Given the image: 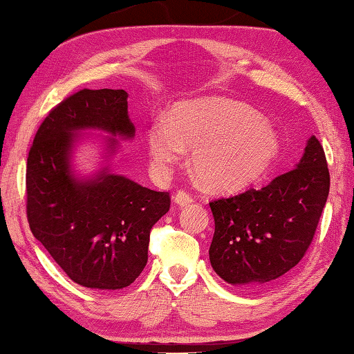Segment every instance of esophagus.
Instances as JSON below:
<instances>
[{"mask_svg": "<svg viewBox=\"0 0 354 354\" xmlns=\"http://www.w3.org/2000/svg\"><path fill=\"white\" fill-rule=\"evenodd\" d=\"M192 201H194V198H192L187 192H184V190H179L175 195V203L178 206H187Z\"/></svg>", "mask_w": 354, "mask_h": 354, "instance_id": "1", "label": "esophagus"}]
</instances>
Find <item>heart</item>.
<instances>
[{"instance_id": "1", "label": "heart", "mask_w": 354, "mask_h": 354, "mask_svg": "<svg viewBox=\"0 0 354 354\" xmlns=\"http://www.w3.org/2000/svg\"><path fill=\"white\" fill-rule=\"evenodd\" d=\"M192 151V167L206 187L237 192L259 181L281 154V137L248 104L223 97L178 106L171 118L159 117L147 131L149 160L158 175Z\"/></svg>"}]
</instances>
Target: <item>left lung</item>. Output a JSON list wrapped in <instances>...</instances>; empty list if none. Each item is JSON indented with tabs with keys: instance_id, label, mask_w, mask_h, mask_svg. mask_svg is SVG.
Instances as JSON below:
<instances>
[{
	"instance_id": "8db88e82",
	"label": "left lung",
	"mask_w": 354,
	"mask_h": 354,
	"mask_svg": "<svg viewBox=\"0 0 354 354\" xmlns=\"http://www.w3.org/2000/svg\"><path fill=\"white\" fill-rule=\"evenodd\" d=\"M329 194L325 151L314 136L295 169L259 190L209 203L215 221L209 261L227 284L261 287L301 261Z\"/></svg>"
}]
</instances>
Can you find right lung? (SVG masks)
I'll use <instances>...</instances> for the list:
<instances>
[{
    "label": "right lung",
    "instance_id": "1",
    "mask_svg": "<svg viewBox=\"0 0 354 354\" xmlns=\"http://www.w3.org/2000/svg\"><path fill=\"white\" fill-rule=\"evenodd\" d=\"M103 132L104 162L92 176L74 170L82 133ZM128 93L76 92L50 112L35 134L26 167L28 221L34 237L76 284L118 290L148 261L149 231L169 212L167 192L112 171L120 142L133 140Z\"/></svg>",
    "mask_w": 354,
    "mask_h": 354
}]
</instances>
